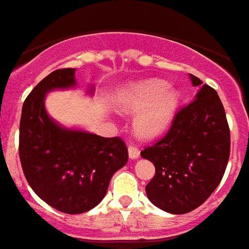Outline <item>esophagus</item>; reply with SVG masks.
Returning <instances> with one entry per match:
<instances>
[{
  "instance_id": "1",
  "label": "esophagus",
  "mask_w": 249,
  "mask_h": 249,
  "mask_svg": "<svg viewBox=\"0 0 249 249\" xmlns=\"http://www.w3.org/2000/svg\"><path fill=\"white\" fill-rule=\"evenodd\" d=\"M128 152H129V157H130L131 160H135V159H138V157H139V153H141V151H139L138 147L129 144L128 145Z\"/></svg>"
}]
</instances>
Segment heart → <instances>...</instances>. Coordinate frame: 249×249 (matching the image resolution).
<instances>
[{
    "instance_id": "obj_1",
    "label": "heart",
    "mask_w": 249,
    "mask_h": 249,
    "mask_svg": "<svg viewBox=\"0 0 249 249\" xmlns=\"http://www.w3.org/2000/svg\"><path fill=\"white\" fill-rule=\"evenodd\" d=\"M162 80H147L131 87L121 100L126 111L145 108L135 119V128L144 137H155L169 126L178 108L180 96L177 90H166Z\"/></svg>"
}]
</instances>
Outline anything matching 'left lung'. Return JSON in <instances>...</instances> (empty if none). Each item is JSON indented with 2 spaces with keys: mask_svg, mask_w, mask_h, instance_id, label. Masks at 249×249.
Instances as JSON below:
<instances>
[{
  "mask_svg": "<svg viewBox=\"0 0 249 249\" xmlns=\"http://www.w3.org/2000/svg\"><path fill=\"white\" fill-rule=\"evenodd\" d=\"M193 86H201L191 75ZM156 173L145 185L149 201L170 213H187L213 193L230 156V129L223 102L205 84L192 102L175 112L170 129L141 152Z\"/></svg>",
  "mask_w": 249,
  "mask_h": 249,
  "instance_id": "1",
  "label": "left lung"
}]
</instances>
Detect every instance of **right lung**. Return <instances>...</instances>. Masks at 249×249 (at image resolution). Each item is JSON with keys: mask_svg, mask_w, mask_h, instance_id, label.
I'll list each match as a JSON object with an SVG mask.
<instances>
[{"mask_svg": "<svg viewBox=\"0 0 249 249\" xmlns=\"http://www.w3.org/2000/svg\"><path fill=\"white\" fill-rule=\"evenodd\" d=\"M75 69H58L40 80L24 101L19 157L36 195L58 211L75 215L96 207L111 178L128 161L120 137L105 138L58 126L46 112L48 90L75 86Z\"/></svg>", "mask_w": 249, "mask_h": 249, "instance_id": "obj_1", "label": "right lung"}]
</instances>
